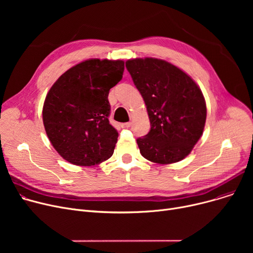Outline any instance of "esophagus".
I'll return each mask as SVG.
<instances>
[{
	"instance_id": "esophagus-1",
	"label": "esophagus",
	"mask_w": 253,
	"mask_h": 253,
	"mask_svg": "<svg viewBox=\"0 0 253 253\" xmlns=\"http://www.w3.org/2000/svg\"><path fill=\"white\" fill-rule=\"evenodd\" d=\"M121 126H122V128H129V127L131 126V123H130V122L123 123V124H121Z\"/></svg>"
}]
</instances>
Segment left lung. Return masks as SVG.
Wrapping results in <instances>:
<instances>
[{
	"label": "left lung",
	"mask_w": 253,
	"mask_h": 253,
	"mask_svg": "<svg viewBox=\"0 0 253 253\" xmlns=\"http://www.w3.org/2000/svg\"><path fill=\"white\" fill-rule=\"evenodd\" d=\"M126 69L151 122L149 133L136 139L140 154L158 164L182 160L203 134L207 111L201 89L177 66L162 59H129Z\"/></svg>",
	"instance_id": "8db88e82"
}]
</instances>
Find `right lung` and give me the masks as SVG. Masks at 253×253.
I'll list each match as a JSON object with an SVG mask.
<instances>
[{"instance_id":"right-lung-1","label":"right lung","mask_w":253,"mask_h":253,"mask_svg":"<svg viewBox=\"0 0 253 253\" xmlns=\"http://www.w3.org/2000/svg\"><path fill=\"white\" fill-rule=\"evenodd\" d=\"M123 72V60L88 59L62 74L50 88L43 123L64 160L92 166L112 157L119 134L109 121L108 96Z\"/></svg>"}]
</instances>
